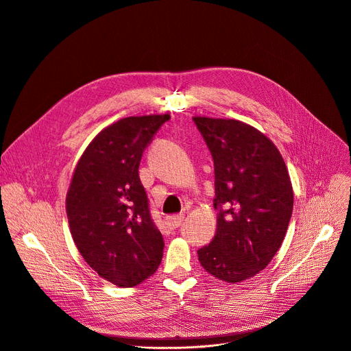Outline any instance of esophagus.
I'll list each match as a JSON object with an SVG mask.
<instances>
[{
  "instance_id": "obj_1",
  "label": "esophagus",
  "mask_w": 351,
  "mask_h": 351,
  "mask_svg": "<svg viewBox=\"0 0 351 351\" xmlns=\"http://www.w3.org/2000/svg\"><path fill=\"white\" fill-rule=\"evenodd\" d=\"M182 219H184V215H181V214L170 215V217L166 218V223H167V226H169L170 230H176V228H178V226L181 225Z\"/></svg>"
}]
</instances>
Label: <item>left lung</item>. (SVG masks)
Wrapping results in <instances>:
<instances>
[{"mask_svg": "<svg viewBox=\"0 0 351 351\" xmlns=\"http://www.w3.org/2000/svg\"><path fill=\"white\" fill-rule=\"evenodd\" d=\"M214 158L217 232L198 261L219 280L255 276L279 251L293 211V189L272 140L234 119L193 117Z\"/></svg>", "mask_w": 351, "mask_h": 351, "instance_id": "left-lung-1", "label": "left lung"}]
</instances>
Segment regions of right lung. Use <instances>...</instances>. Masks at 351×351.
<instances>
[{
	"label": "right lung",
	"mask_w": 351,
	"mask_h": 351,
	"mask_svg": "<svg viewBox=\"0 0 351 351\" xmlns=\"http://www.w3.org/2000/svg\"><path fill=\"white\" fill-rule=\"evenodd\" d=\"M170 114L132 116L103 129L79 158L66 194L69 228L77 251L103 279L133 287L162 259L138 177L144 149Z\"/></svg>",
	"instance_id": "1"
}]
</instances>
